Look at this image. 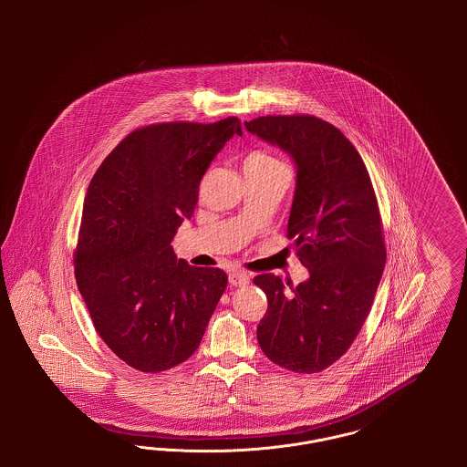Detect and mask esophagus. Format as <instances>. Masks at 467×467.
<instances>
[{
  "label": "esophagus",
  "instance_id": "esophagus-1",
  "mask_svg": "<svg viewBox=\"0 0 467 467\" xmlns=\"http://www.w3.org/2000/svg\"><path fill=\"white\" fill-rule=\"evenodd\" d=\"M248 282H250V275L244 273L242 269H233L229 273V284L234 285V287H242V285H246Z\"/></svg>",
  "mask_w": 467,
  "mask_h": 467
}]
</instances>
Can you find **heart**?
<instances>
[{"mask_svg":"<svg viewBox=\"0 0 467 467\" xmlns=\"http://www.w3.org/2000/svg\"><path fill=\"white\" fill-rule=\"evenodd\" d=\"M246 161H261V162H278L275 157L269 156V154H263V152H257V154H252Z\"/></svg>","mask_w":467,"mask_h":467,"instance_id":"b5f03b06","label":"heart"}]
</instances>
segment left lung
<instances>
[{
  "label": "left lung",
  "mask_w": 467,
  "mask_h": 467,
  "mask_svg": "<svg viewBox=\"0 0 467 467\" xmlns=\"http://www.w3.org/2000/svg\"><path fill=\"white\" fill-rule=\"evenodd\" d=\"M244 128L296 164L287 236L310 273L297 287L254 278L267 297L257 341L271 362L318 373L350 348L375 301L387 259L375 189L350 140L322 119L267 115Z\"/></svg>",
  "instance_id": "obj_1"
}]
</instances>
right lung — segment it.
<instances>
[{"instance_id": "add662e5", "label": "right lung", "mask_w": 467, "mask_h": 467, "mask_svg": "<svg viewBox=\"0 0 467 467\" xmlns=\"http://www.w3.org/2000/svg\"><path fill=\"white\" fill-rule=\"evenodd\" d=\"M233 134H242L236 117L145 126L90 180L75 278L101 339L138 371H166L192 356L225 290L223 269L189 266L171 242Z\"/></svg>"}]
</instances>
